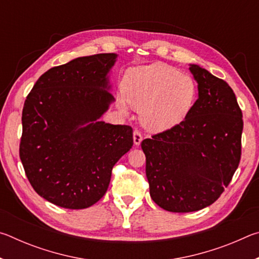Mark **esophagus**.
Here are the masks:
<instances>
[{"mask_svg":"<svg viewBox=\"0 0 259 259\" xmlns=\"http://www.w3.org/2000/svg\"><path fill=\"white\" fill-rule=\"evenodd\" d=\"M142 140H143V136H142V134H140V131L135 130L134 131V143H135V145L139 146V144L142 143Z\"/></svg>","mask_w":259,"mask_h":259,"instance_id":"esophagus-1","label":"esophagus"}]
</instances>
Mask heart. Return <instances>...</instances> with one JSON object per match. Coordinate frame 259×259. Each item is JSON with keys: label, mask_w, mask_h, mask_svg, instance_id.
<instances>
[{"label": "heart", "mask_w": 259, "mask_h": 259, "mask_svg": "<svg viewBox=\"0 0 259 259\" xmlns=\"http://www.w3.org/2000/svg\"><path fill=\"white\" fill-rule=\"evenodd\" d=\"M123 95L122 112H128L126 100L142 109V121L147 128L162 131L185 119L195 102L196 85L176 68L155 63L129 69L123 80Z\"/></svg>", "instance_id": "obj_1"}]
</instances>
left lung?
Returning a JSON list of instances; mask_svg holds the SVG:
<instances>
[{"label":"left lung","instance_id":"obj_1","mask_svg":"<svg viewBox=\"0 0 259 259\" xmlns=\"http://www.w3.org/2000/svg\"><path fill=\"white\" fill-rule=\"evenodd\" d=\"M199 98L181 123L144 139L153 201L171 212L198 211L229 186L241 159L242 112L232 88L191 65Z\"/></svg>","mask_w":259,"mask_h":259}]
</instances>
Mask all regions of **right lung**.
Returning <instances> with one entry per match:
<instances>
[{
  "instance_id": "right-lung-1",
  "label": "right lung",
  "mask_w": 259,
  "mask_h": 259,
  "mask_svg": "<svg viewBox=\"0 0 259 259\" xmlns=\"http://www.w3.org/2000/svg\"><path fill=\"white\" fill-rule=\"evenodd\" d=\"M117 55L80 57L47 71L26 97L19 156L34 191L67 209L106 193L114 164L134 144L130 125L98 119L114 97L107 74Z\"/></svg>"
}]
</instances>
